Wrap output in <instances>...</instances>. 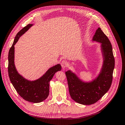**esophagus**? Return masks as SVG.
Segmentation results:
<instances>
[{"instance_id":"esophagus-1","label":"esophagus","mask_w":125,"mask_h":125,"mask_svg":"<svg viewBox=\"0 0 125 125\" xmlns=\"http://www.w3.org/2000/svg\"><path fill=\"white\" fill-rule=\"evenodd\" d=\"M68 65V62L66 60H62V61L61 62V66L63 69H65L67 67Z\"/></svg>"}]
</instances>
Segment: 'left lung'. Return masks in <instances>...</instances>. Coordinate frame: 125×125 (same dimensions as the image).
<instances>
[{
    "label": "left lung",
    "mask_w": 125,
    "mask_h": 125,
    "mask_svg": "<svg viewBox=\"0 0 125 125\" xmlns=\"http://www.w3.org/2000/svg\"><path fill=\"white\" fill-rule=\"evenodd\" d=\"M92 41L101 44L103 58V63L97 76L92 80L85 81L72 70H68L65 73L71 97L83 105L96 103L108 91L112 84L115 67L111 43L101 28L96 30Z\"/></svg>",
    "instance_id": "8db88e82"
}]
</instances>
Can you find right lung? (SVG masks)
I'll use <instances>...</instances> for the list:
<instances>
[{"label":"right lung","instance_id":"1","mask_svg":"<svg viewBox=\"0 0 125 125\" xmlns=\"http://www.w3.org/2000/svg\"><path fill=\"white\" fill-rule=\"evenodd\" d=\"M33 25L29 24L19 32L14 40L8 54V74L11 83L18 93L26 101L40 103L49 95L50 82L56 72L62 70L60 64L50 68L42 76L35 80H29L19 73L14 64V45L20 37Z\"/></svg>","mask_w":125,"mask_h":125}]
</instances>
